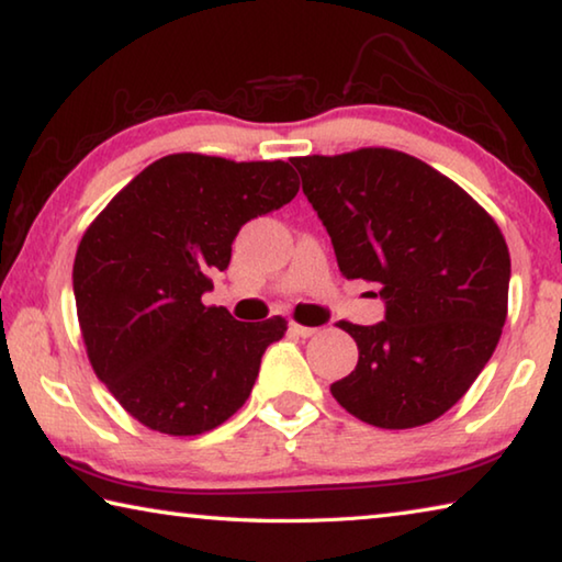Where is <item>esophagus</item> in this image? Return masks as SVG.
<instances>
[{
  "mask_svg": "<svg viewBox=\"0 0 562 562\" xmlns=\"http://www.w3.org/2000/svg\"><path fill=\"white\" fill-rule=\"evenodd\" d=\"M289 330H291V334H293V336H301V338H311V336H314V334H316V330H318V328H314V326H301V324H296V321H291V324H289Z\"/></svg>",
  "mask_w": 562,
  "mask_h": 562,
  "instance_id": "34e87169",
  "label": "esophagus"
}]
</instances>
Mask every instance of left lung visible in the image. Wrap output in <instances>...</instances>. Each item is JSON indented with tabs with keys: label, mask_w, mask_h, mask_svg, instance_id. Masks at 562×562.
Masks as SVG:
<instances>
[{
	"label": "left lung",
	"mask_w": 562,
	"mask_h": 562,
	"mask_svg": "<svg viewBox=\"0 0 562 562\" xmlns=\"http://www.w3.org/2000/svg\"><path fill=\"white\" fill-rule=\"evenodd\" d=\"M293 167L338 269L375 283L385 301L381 324H338L358 363L330 393L375 428L440 418L488 363L508 316L510 254L498 224L456 181L395 149L299 156Z\"/></svg>",
	"instance_id": "1"
}]
</instances>
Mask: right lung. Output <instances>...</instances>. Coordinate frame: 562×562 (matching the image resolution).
Segmentation results:
<instances>
[{
  "instance_id": "add662e5",
  "label": "right lung",
  "mask_w": 562,
  "mask_h": 562,
  "mask_svg": "<svg viewBox=\"0 0 562 562\" xmlns=\"http://www.w3.org/2000/svg\"><path fill=\"white\" fill-rule=\"evenodd\" d=\"M296 194L286 161L169 154L91 221L71 273L81 338L97 379L142 426L201 436L251 395L286 321L244 324L201 296L238 228Z\"/></svg>"
}]
</instances>
